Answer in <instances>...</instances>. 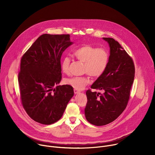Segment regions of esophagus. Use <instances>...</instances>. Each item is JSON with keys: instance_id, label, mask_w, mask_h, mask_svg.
Instances as JSON below:
<instances>
[{"instance_id": "esophagus-1", "label": "esophagus", "mask_w": 155, "mask_h": 155, "mask_svg": "<svg viewBox=\"0 0 155 155\" xmlns=\"http://www.w3.org/2000/svg\"><path fill=\"white\" fill-rule=\"evenodd\" d=\"M80 92V91L79 90H76V89H74V93H75V94L79 93Z\"/></svg>"}]
</instances>
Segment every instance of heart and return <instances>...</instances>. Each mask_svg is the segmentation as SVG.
Wrapping results in <instances>:
<instances>
[{
    "label": "heart",
    "instance_id": "heart-1",
    "mask_svg": "<svg viewBox=\"0 0 155 155\" xmlns=\"http://www.w3.org/2000/svg\"><path fill=\"white\" fill-rule=\"evenodd\" d=\"M74 56L80 61L84 62V72L92 77H99L107 69L109 61L108 51L104 48H96L89 44H85L74 51ZM71 59L64 56L61 62L62 71L68 74L69 72ZM88 77H74L66 78L65 82L77 90H82L90 83Z\"/></svg>",
    "mask_w": 155,
    "mask_h": 155
}]
</instances>
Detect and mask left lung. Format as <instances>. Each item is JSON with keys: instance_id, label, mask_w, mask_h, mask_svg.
Listing matches in <instances>:
<instances>
[{"instance_id": "1", "label": "left lung", "mask_w": 155, "mask_h": 155, "mask_svg": "<svg viewBox=\"0 0 155 155\" xmlns=\"http://www.w3.org/2000/svg\"><path fill=\"white\" fill-rule=\"evenodd\" d=\"M110 47L108 64L104 74L91 88L103 90L104 94L86 91L87 102L84 109L87 121L104 126L115 120L126 108L135 74L132 58L112 38L103 37ZM101 95H100V94Z\"/></svg>"}]
</instances>
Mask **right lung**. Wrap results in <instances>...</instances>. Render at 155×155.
<instances>
[{
    "label": "right lung",
    "mask_w": 155,
    "mask_h": 155,
    "mask_svg": "<svg viewBox=\"0 0 155 155\" xmlns=\"http://www.w3.org/2000/svg\"><path fill=\"white\" fill-rule=\"evenodd\" d=\"M73 43L69 34H43L21 59L18 81L21 102L36 122L48 125L58 121L74 94L71 86L58 85L62 54Z\"/></svg>",
    "instance_id": "add662e5"
}]
</instances>
